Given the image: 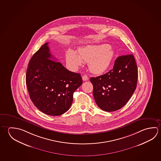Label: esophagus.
<instances>
[{
  "instance_id": "esophagus-1",
  "label": "esophagus",
  "mask_w": 161,
  "mask_h": 161,
  "mask_svg": "<svg viewBox=\"0 0 161 161\" xmlns=\"http://www.w3.org/2000/svg\"><path fill=\"white\" fill-rule=\"evenodd\" d=\"M82 80L83 81H87L88 80H89V78H88V77L86 76V75H84V76H82Z\"/></svg>"
}]
</instances>
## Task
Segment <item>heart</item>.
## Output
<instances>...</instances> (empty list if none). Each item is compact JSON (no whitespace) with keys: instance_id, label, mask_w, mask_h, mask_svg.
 Returning a JSON list of instances; mask_svg holds the SVG:
<instances>
[{"instance_id":"obj_1","label":"heart","mask_w":161,"mask_h":161,"mask_svg":"<svg viewBox=\"0 0 161 161\" xmlns=\"http://www.w3.org/2000/svg\"><path fill=\"white\" fill-rule=\"evenodd\" d=\"M115 57V52L108 45L89 46L82 48L78 55L69 50L66 55L68 64L74 69L81 65L82 61L89 63L90 71L94 74H102L107 70Z\"/></svg>"}]
</instances>
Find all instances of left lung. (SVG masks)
<instances>
[{
	"label": "left lung",
	"mask_w": 161,
	"mask_h": 161,
	"mask_svg": "<svg viewBox=\"0 0 161 161\" xmlns=\"http://www.w3.org/2000/svg\"><path fill=\"white\" fill-rule=\"evenodd\" d=\"M137 77V67L132 54L119 57L108 72L90 78L98 106L107 112L120 109L134 93Z\"/></svg>",
	"instance_id": "obj_1"
}]
</instances>
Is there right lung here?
Instances as JSON below:
<instances>
[{"label":"right lung","mask_w":161,"mask_h":161,"mask_svg":"<svg viewBox=\"0 0 161 161\" xmlns=\"http://www.w3.org/2000/svg\"><path fill=\"white\" fill-rule=\"evenodd\" d=\"M46 43L31 57L26 74V84L31 101L42 113L59 116L67 112L73 94L82 84L80 74L68 71L54 61Z\"/></svg>","instance_id":"add662e5"}]
</instances>
